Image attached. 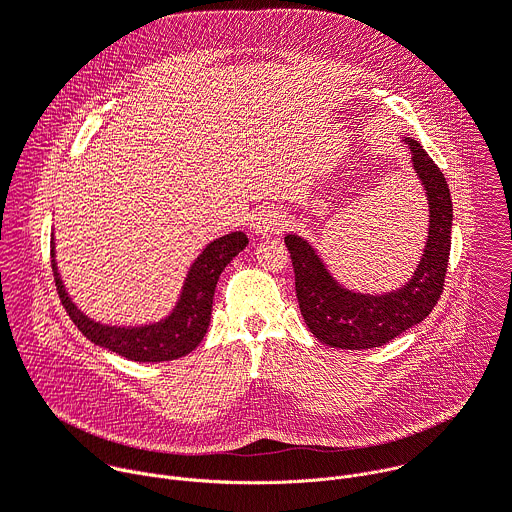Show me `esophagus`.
I'll list each match as a JSON object with an SVG mask.
<instances>
[{
    "label": "esophagus",
    "instance_id": "34e87169",
    "mask_svg": "<svg viewBox=\"0 0 512 512\" xmlns=\"http://www.w3.org/2000/svg\"><path fill=\"white\" fill-rule=\"evenodd\" d=\"M285 216L283 212L275 210V208H263L253 216V233L257 235H275L285 227Z\"/></svg>",
    "mask_w": 512,
    "mask_h": 512
}]
</instances>
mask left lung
I'll list each match as a JSON object with an SVG mask.
<instances>
[{"mask_svg":"<svg viewBox=\"0 0 512 512\" xmlns=\"http://www.w3.org/2000/svg\"><path fill=\"white\" fill-rule=\"evenodd\" d=\"M411 164L427 196V239L415 271L407 281L381 294H367L342 285L318 249L304 237H283L296 273V296L310 332L326 346L369 350L395 340L423 322L444 289L452 247V196L444 174L421 143L403 137Z\"/></svg>","mask_w":512,"mask_h":512,"instance_id":"1","label":"left lung"}]
</instances>
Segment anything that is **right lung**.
I'll use <instances>...</instances> for the list:
<instances>
[{"instance_id": "right-lung-1", "label": "right lung", "mask_w": 512, "mask_h": 512, "mask_svg": "<svg viewBox=\"0 0 512 512\" xmlns=\"http://www.w3.org/2000/svg\"><path fill=\"white\" fill-rule=\"evenodd\" d=\"M249 245L245 233L235 231L210 241L200 255L190 263L182 289L172 310L154 322L143 324H105L87 316L75 302L60 277L56 263L54 233L50 241L52 271L58 296L70 320L97 346L107 348L127 360L135 362H164L186 356L204 338L210 316L216 281L223 269Z\"/></svg>"}]
</instances>
